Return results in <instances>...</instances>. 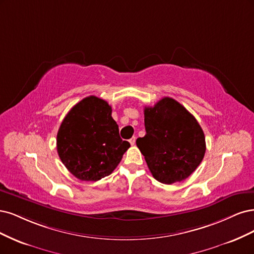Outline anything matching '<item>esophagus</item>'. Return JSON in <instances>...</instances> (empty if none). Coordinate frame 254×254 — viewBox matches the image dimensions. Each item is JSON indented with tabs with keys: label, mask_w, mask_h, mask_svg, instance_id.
Segmentation results:
<instances>
[{
	"label": "esophagus",
	"mask_w": 254,
	"mask_h": 254,
	"mask_svg": "<svg viewBox=\"0 0 254 254\" xmlns=\"http://www.w3.org/2000/svg\"><path fill=\"white\" fill-rule=\"evenodd\" d=\"M135 142H136V137H132L129 139V143L132 144V145H134L135 144Z\"/></svg>",
	"instance_id": "34e87169"
}]
</instances>
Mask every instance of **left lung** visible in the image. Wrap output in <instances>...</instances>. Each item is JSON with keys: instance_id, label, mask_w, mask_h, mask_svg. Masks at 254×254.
<instances>
[{"instance_id": "8db88e82", "label": "left lung", "mask_w": 254, "mask_h": 254, "mask_svg": "<svg viewBox=\"0 0 254 254\" xmlns=\"http://www.w3.org/2000/svg\"><path fill=\"white\" fill-rule=\"evenodd\" d=\"M144 127L146 134L136 144L156 181L183 182L199 166L206 152L203 130L181 103L165 97L145 106Z\"/></svg>"}]
</instances>
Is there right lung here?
<instances>
[{"mask_svg":"<svg viewBox=\"0 0 254 254\" xmlns=\"http://www.w3.org/2000/svg\"><path fill=\"white\" fill-rule=\"evenodd\" d=\"M129 148L119 136L109 103L89 96L73 105L57 134L63 165L80 181L97 182L117 168Z\"/></svg>","mask_w":254,"mask_h":254,"instance_id":"add662e5","label":"right lung"}]
</instances>
